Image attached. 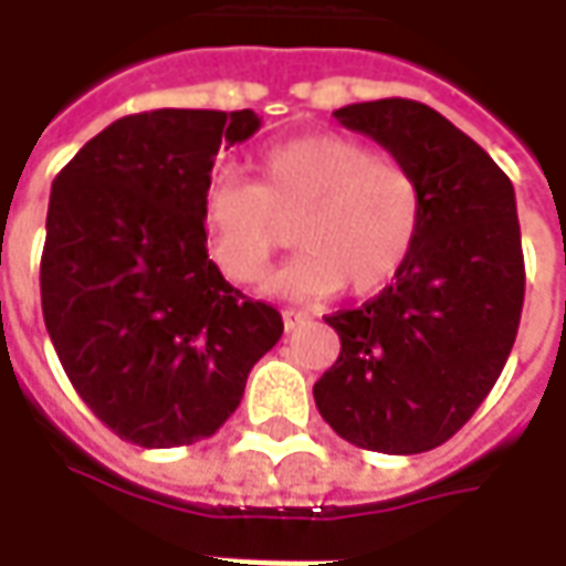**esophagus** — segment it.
Listing matches in <instances>:
<instances>
[{
  "label": "esophagus",
  "instance_id": "1",
  "mask_svg": "<svg viewBox=\"0 0 566 566\" xmlns=\"http://www.w3.org/2000/svg\"><path fill=\"white\" fill-rule=\"evenodd\" d=\"M308 321H312V317L305 315V312H293V308L283 312V327H286V331H295V327H302V324H308Z\"/></svg>",
  "mask_w": 566,
  "mask_h": 566
}]
</instances>
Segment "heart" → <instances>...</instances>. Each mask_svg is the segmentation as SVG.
<instances>
[{"instance_id": "1", "label": "heart", "mask_w": 566, "mask_h": 566, "mask_svg": "<svg viewBox=\"0 0 566 566\" xmlns=\"http://www.w3.org/2000/svg\"><path fill=\"white\" fill-rule=\"evenodd\" d=\"M295 223L298 254L271 280L293 298L384 290L422 235L424 191L412 166L349 135L315 132L268 147L254 186L229 176L201 191V227L220 273L251 286Z\"/></svg>"}]
</instances>
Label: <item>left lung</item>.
Segmentation results:
<instances>
[{
	"label": "left lung",
	"mask_w": 566,
	"mask_h": 566,
	"mask_svg": "<svg viewBox=\"0 0 566 566\" xmlns=\"http://www.w3.org/2000/svg\"><path fill=\"white\" fill-rule=\"evenodd\" d=\"M334 116L412 166L424 223L384 293L327 317L339 359L315 384L317 412L349 444L424 453L472 419L511 356L526 293L516 195L501 166L424 103L371 99Z\"/></svg>",
	"instance_id": "1"
}]
</instances>
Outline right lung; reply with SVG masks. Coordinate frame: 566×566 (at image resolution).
Instances as JSON below:
<instances>
[{"label":"right lung","mask_w":566,"mask_h":566,"mask_svg":"<svg viewBox=\"0 0 566 566\" xmlns=\"http://www.w3.org/2000/svg\"><path fill=\"white\" fill-rule=\"evenodd\" d=\"M251 109L122 116L55 176L40 261L43 321L77 397L138 447L210 438L239 409L254 361L283 337L207 258L201 191Z\"/></svg>","instance_id":"right-lung-1"}]
</instances>
